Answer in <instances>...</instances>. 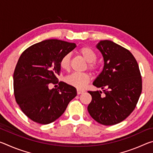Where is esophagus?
Here are the masks:
<instances>
[{
	"label": "esophagus",
	"instance_id": "1",
	"mask_svg": "<svg viewBox=\"0 0 153 153\" xmlns=\"http://www.w3.org/2000/svg\"><path fill=\"white\" fill-rule=\"evenodd\" d=\"M84 90H79V89H77V94H82V93H84Z\"/></svg>",
	"mask_w": 153,
	"mask_h": 153
}]
</instances>
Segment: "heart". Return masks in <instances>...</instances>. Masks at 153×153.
<instances>
[{"label": "heart", "instance_id": "1", "mask_svg": "<svg viewBox=\"0 0 153 153\" xmlns=\"http://www.w3.org/2000/svg\"><path fill=\"white\" fill-rule=\"evenodd\" d=\"M78 53L88 63V67L91 71H96L98 69V65L96 63L97 54L88 46H83L79 48ZM71 55L67 53L62 56L59 61V65L64 71H69L70 69ZM90 77L86 73H74L66 77L67 84L73 86L77 88H82L90 82Z\"/></svg>", "mask_w": 153, "mask_h": 153}]
</instances>
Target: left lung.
Returning <instances> with one entry per match:
<instances>
[{
  "label": "left lung",
  "mask_w": 153,
  "mask_h": 153,
  "mask_svg": "<svg viewBox=\"0 0 153 153\" xmlns=\"http://www.w3.org/2000/svg\"><path fill=\"white\" fill-rule=\"evenodd\" d=\"M97 48L102 53L104 67L93 82L101 91H88L92 101L88 111L100 124L121 122L135 108L142 92V77L138 63L128 49L111 40H101ZM107 88V89H105Z\"/></svg>",
  "instance_id": "1"
}]
</instances>
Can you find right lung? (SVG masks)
I'll return each instance as SVG.
<instances>
[{"label": "right lung", "instance_id": "right-lung-1", "mask_svg": "<svg viewBox=\"0 0 153 153\" xmlns=\"http://www.w3.org/2000/svg\"><path fill=\"white\" fill-rule=\"evenodd\" d=\"M76 47L75 43L51 39L30 46L23 52L13 74L16 102L27 117L40 124L51 123L61 117L69 102L76 97V88L60 82L59 61Z\"/></svg>", "mask_w": 153, "mask_h": 153}]
</instances>
